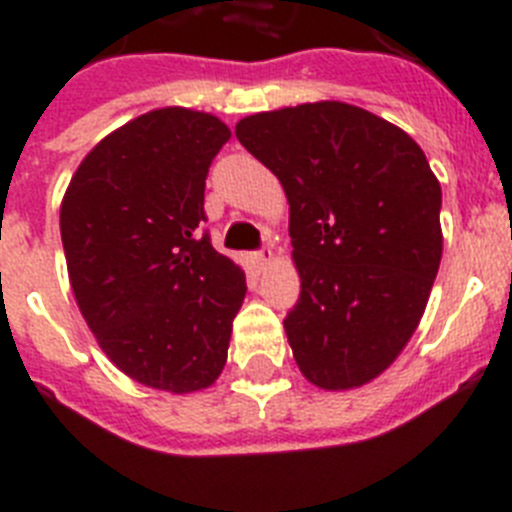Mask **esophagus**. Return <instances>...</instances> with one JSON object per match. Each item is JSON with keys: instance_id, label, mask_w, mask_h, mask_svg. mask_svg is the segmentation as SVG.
Segmentation results:
<instances>
[{"instance_id": "1", "label": "esophagus", "mask_w": 512, "mask_h": 512, "mask_svg": "<svg viewBox=\"0 0 512 512\" xmlns=\"http://www.w3.org/2000/svg\"><path fill=\"white\" fill-rule=\"evenodd\" d=\"M253 261H256V266H259V269H266V266H269L271 261H274V251H271V248L266 246L264 251H259V253H256V256H253Z\"/></svg>"}]
</instances>
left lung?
Instances as JSON below:
<instances>
[{
  "mask_svg": "<svg viewBox=\"0 0 512 512\" xmlns=\"http://www.w3.org/2000/svg\"><path fill=\"white\" fill-rule=\"evenodd\" d=\"M235 138L287 194L300 300L284 330L300 372L328 392L369 384L413 338L441 264V184L423 148L336 99L248 115Z\"/></svg>",
  "mask_w": 512,
  "mask_h": 512,
  "instance_id": "8db88e82",
  "label": "left lung"
}]
</instances>
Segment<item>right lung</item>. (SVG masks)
<instances>
[{
	"instance_id": "add662e5",
	"label": "right lung",
	"mask_w": 512,
	"mask_h": 512,
	"mask_svg": "<svg viewBox=\"0 0 512 512\" xmlns=\"http://www.w3.org/2000/svg\"><path fill=\"white\" fill-rule=\"evenodd\" d=\"M230 128L158 107L104 135L61 200L74 300L107 359L171 395L207 390L228 361L246 274L197 238L205 179Z\"/></svg>"
}]
</instances>
